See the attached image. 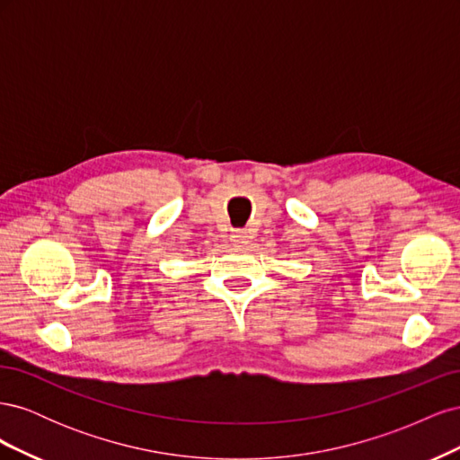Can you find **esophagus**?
<instances>
[{
  "label": "esophagus",
  "instance_id": "obj_1",
  "mask_svg": "<svg viewBox=\"0 0 460 460\" xmlns=\"http://www.w3.org/2000/svg\"><path fill=\"white\" fill-rule=\"evenodd\" d=\"M232 242H234L235 245H243V243H247V234H245L243 230H235V232L232 234Z\"/></svg>",
  "mask_w": 460,
  "mask_h": 460
}]
</instances>
